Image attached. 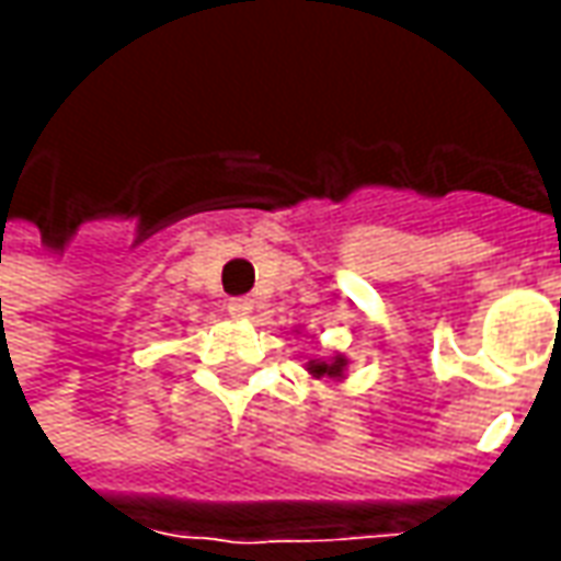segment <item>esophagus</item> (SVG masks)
Returning <instances> with one entry per match:
<instances>
[{
    "mask_svg": "<svg viewBox=\"0 0 561 561\" xmlns=\"http://www.w3.org/2000/svg\"><path fill=\"white\" fill-rule=\"evenodd\" d=\"M252 312H255V304H252L249 297H237V300H231V304H228V316L237 318V321H249V318H252Z\"/></svg>",
    "mask_w": 561,
    "mask_h": 561,
    "instance_id": "34e87169",
    "label": "esophagus"
}]
</instances>
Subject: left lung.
Here are the masks:
<instances>
[{"instance_id": "obj_1", "label": "left lung", "mask_w": 561, "mask_h": 561, "mask_svg": "<svg viewBox=\"0 0 561 561\" xmlns=\"http://www.w3.org/2000/svg\"><path fill=\"white\" fill-rule=\"evenodd\" d=\"M306 373L316 378V381H333L340 385L348 378V357L342 352H333L330 357H312L306 360Z\"/></svg>"}]
</instances>
